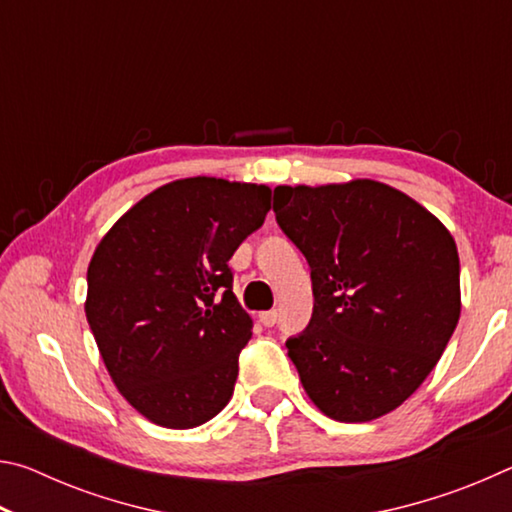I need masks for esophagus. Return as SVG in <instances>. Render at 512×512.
<instances>
[{
	"instance_id": "34e87169",
	"label": "esophagus",
	"mask_w": 512,
	"mask_h": 512,
	"mask_svg": "<svg viewBox=\"0 0 512 512\" xmlns=\"http://www.w3.org/2000/svg\"><path fill=\"white\" fill-rule=\"evenodd\" d=\"M259 323L266 325V327H273L277 323V311L275 309L262 311V314H259Z\"/></svg>"
}]
</instances>
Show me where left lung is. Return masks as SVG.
Instances as JSON below:
<instances>
[{"mask_svg": "<svg viewBox=\"0 0 512 512\" xmlns=\"http://www.w3.org/2000/svg\"><path fill=\"white\" fill-rule=\"evenodd\" d=\"M273 212L311 268L314 314L287 341L302 386L339 422H370L411 397L461 316L454 237L377 180L287 187Z\"/></svg>", "mask_w": 512, "mask_h": 512, "instance_id": "obj_1", "label": "left lung"}]
</instances>
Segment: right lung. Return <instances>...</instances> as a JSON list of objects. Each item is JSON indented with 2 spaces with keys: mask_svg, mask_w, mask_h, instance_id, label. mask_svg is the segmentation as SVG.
I'll list each match as a JSON object with an SVG mask.
<instances>
[{
  "mask_svg": "<svg viewBox=\"0 0 512 512\" xmlns=\"http://www.w3.org/2000/svg\"><path fill=\"white\" fill-rule=\"evenodd\" d=\"M271 210L266 185L185 178L133 205L88 266L94 341L119 393L167 429H192L230 402L253 336L230 257Z\"/></svg>",
  "mask_w": 512,
  "mask_h": 512,
  "instance_id": "obj_1",
  "label": "right lung"
}]
</instances>
